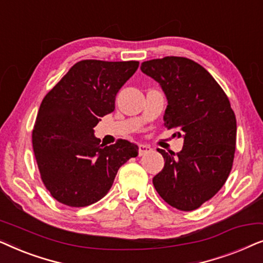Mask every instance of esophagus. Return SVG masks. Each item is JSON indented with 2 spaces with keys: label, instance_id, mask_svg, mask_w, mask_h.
<instances>
[{
  "label": "esophagus",
  "instance_id": "obj_1",
  "mask_svg": "<svg viewBox=\"0 0 263 263\" xmlns=\"http://www.w3.org/2000/svg\"><path fill=\"white\" fill-rule=\"evenodd\" d=\"M151 147L147 145H139V156H143V154L149 152Z\"/></svg>",
  "mask_w": 263,
  "mask_h": 263
}]
</instances>
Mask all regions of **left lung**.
Segmentation results:
<instances>
[{
  "label": "left lung",
  "mask_w": 263,
  "mask_h": 263,
  "mask_svg": "<svg viewBox=\"0 0 263 263\" xmlns=\"http://www.w3.org/2000/svg\"><path fill=\"white\" fill-rule=\"evenodd\" d=\"M166 96L165 127L184 138L181 152L158 148L163 170L153 185L165 202L179 211H194L225 184L236 151L237 124L230 100L214 78L185 57L167 56L141 63Z\"/></svg>",
  "instance_id": "8db88e82"
}]
</instances>
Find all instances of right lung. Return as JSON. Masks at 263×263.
<instances>
[{"label": "right lung", "mask_w": 263, "mask_h": 263, "mask_svg": "<svg viewBox=\"0 0 263 263\" xmlns=\"http://www.w3.org/2000/svg\"><path fill=\"white\" fill-rule=\"evenodd\" d=\"M138 61L75 63L48 92L39 107L32 145L41 178L53 199L85 207L104 197L118 168L136 157L139 147L127 140L100 145L93 128L115 110V98L133 77Z\"/></svg>", "instance_id": "1"}]
</instances>
